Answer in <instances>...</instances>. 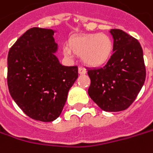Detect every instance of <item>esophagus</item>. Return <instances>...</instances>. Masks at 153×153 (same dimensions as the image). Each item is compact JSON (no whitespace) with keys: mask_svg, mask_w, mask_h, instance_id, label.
Returning a JSON list of instances; mask_svg holds the SVG:
<instances>
[{"mask_svg":"<svg viewBox=\"0 0 153 153\" xmlns=\"http://www.w3.org/2000/svg\"><path fill=\"white\" fill-rule=\"evenodd\" d=\"M86 70L84 69V68H82V67H79L78 68V73L80 74V75H85L86 74Z\"/></svg>","mask_w":153,"mask_h":153,"instance_id":"obj_1","label":"esophagus"}]
</instances>
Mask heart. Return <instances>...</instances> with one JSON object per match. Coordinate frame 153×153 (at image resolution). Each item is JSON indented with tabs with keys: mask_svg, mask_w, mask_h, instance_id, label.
Here are the masks:
<instances>
[{
	"mask_svg": "<svg viewBox=\"0 0 153 153\" xmlns=\"http://www.w3.org/2000/svg\"><path fill=\"white\" fill-rule=\"evenodd\" d=\"M114 52V43L108 35L104 33H88L71 37L64 53L67 57L73 54L80 56L84 65L99 67L107 64Z\"/></svg>",
	"mask_w": 153,
	"mask_h": 153,
	"instance_id": "b5f03b06",
	"label": "heart"
}]
</instances>
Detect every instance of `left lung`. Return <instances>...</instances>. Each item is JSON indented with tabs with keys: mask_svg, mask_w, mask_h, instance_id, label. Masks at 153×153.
Instances as JSON below:
<instances>
[{
	"mask_svg": "<svg viewBox=\"0 0 153 153\" xmlns=\"http://www.w3.org/2000/svg\"><path fill=\"white\" fill-rule=\"evenodd\" d=\"M114 53L102 68L89 69V97L106 112L126 109L140 93L146 80L143 50L134 37L111 29Z\"/></svg>",
	"mask_w": 153,
	"mask_h": 153,
	"instance_id": "8db88e82",
	"label": "left lung"
}]
</instances>
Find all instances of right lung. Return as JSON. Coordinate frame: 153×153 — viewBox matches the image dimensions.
<instances>
[{
  "label": "right lung",
  "instance_id": "right-lung-1",
  "mask_svg": "<svg viewBox=\"0 0 153 153\" xmlns=\"http://www.w3.org/2000/svg\"><path fill=\"white\" fill-rule=\"evenodd\" d=\"M55 31L33 27L19 37L7 56L12 98L30 118L53 121L61 114L68 92L78 77L77 66H65L55 53Z\"/></svg>",
  "mask_w": 153,
  "mask_h": 153
}]
</instances>
